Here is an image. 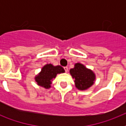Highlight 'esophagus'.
<instances>
[{"mask_svg":"<svg viewBox=\"0 0 126 126\" xmlns=\"http://www.w3.org/2000/svg\"><path fill=\"white\" fill-rule=\"evenodd\" d=\"M64 69H65V72H66V73H67V72H68V67H64Z\"/></svg>","mask_w":126,"mask_h":126,"instance_id":"esophagus-1","label":"esophagus"}]
</instances>
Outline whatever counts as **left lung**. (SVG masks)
<instances>
[{"label": "left lung", "mask_w": 126, "mask_h": 126, "mask_svg": "<svg viewBox=\"0 0 126 126\" xmlns=\"http://www.w3.org/2000/svg\"><path fill=\"white\" fill-rule=\"evenodd\" d=\"M69 73L75 80V87L79 90H88L95 81L96 76L94 71L80 63H75L74 68L70 69Z\"/></svg>", "instance_id": "left-lung-1"}]
</instances>
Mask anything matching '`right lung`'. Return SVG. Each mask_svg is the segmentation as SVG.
<instances>
[{
    "instance_id": "right-lung-1",
    "label": "right lung",
    "mask_w": 126,
    "mask_h": 126,
    "mask_svg": "<svg viewBox=\"0 0 126 126\" xmlns=\"http://www.w3.org/2000/svg\"><path fill=\"white\" fill-rule=\"evenodd\" d=\"M65 73V70L60 65L54 66L51 63H47L41 69L38 75L34 77L37 85L45 89L51 88L52 80L55 79L57 74Z\"/></svg>"
}]
</instances>
